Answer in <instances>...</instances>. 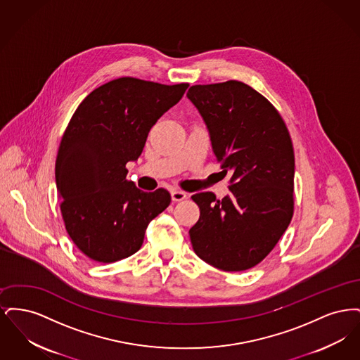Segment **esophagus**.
<instances>
[{
	"label": "esophagus",
	"instance_id": "1",
	"mask_svg": "<svg viewBox=\"0 0 360 360\" xmlns=\"http://www.w3.org/2000/svg\"><path fill=\"white\" fill-rule=\"evenodd\" d=\"M172 201L178 202V201H184L188 198V194L182 190H176V188H172Z\"/></svg>",
	"mask_w": 360,
	"mask_h": 360
}]
</instances>
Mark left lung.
Returning <instances> with one entry per match:
<instances>
[{"instance_id": "8db88e82", "label": "left lung", "mask_w": 360, "mask_h": 360, "mask_svg": "<svg viewBox=\"0 0 360 360\" xmlns=\"http://www.w3.org/2000/svg\"><path fill=\"white\" fill-rule=\"evenodd\" d=\"M188 98L205 121L231 193L191 195L200 219L188 231L194 252L223 271L252 269L288 229L294 212V150L274 105L239 81L194 85Z\"/></svg>"}]
</instances>
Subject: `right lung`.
<instances>
[{
  "mask_svg": "<svg viewBox=\"0 0 360 360\" xmlns=\"http://www.w3.org/2000/svg\"><path fill=\"white\" fill-rule=\"evenodd\" d=\"M188 84L162 85L132 77L94 89L62 136L55 179L66 231L82 254L113 263L140 250L155 217L172 202L166 188L143 191L127 179L150 129Z\"/></svg>",
  "mask_w": 360,
  "mask_h": 360,
  "instance_id": "1",
  "label": "right lung"
}]
</instances>
